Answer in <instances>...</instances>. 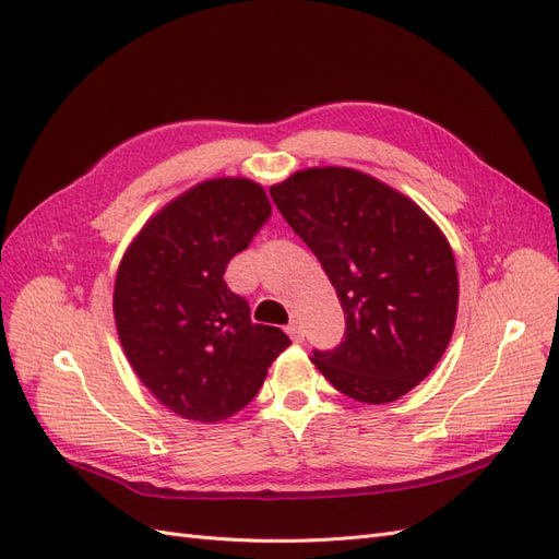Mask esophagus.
Segmentation results:
<instances>
[{
    "instance_id": "1",
    "label": "esophagus",
    "mask_w": 559,
    "mask_h": 559,
    "mask_svg": "<svg viewBox=\"0 0 559 559\" xmlns=\"http://www.w3.org/2000/svg\"><path fill=\"white\" fill-rule=\"evenodd\" d=\"M286 333H289V337H292L294 343H302V337H306V335H302V329H300L298 321H294V324L286 326Z\"/></svg>"
}]
</instances>
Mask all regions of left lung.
<instances>
[{
    "label": "left lung",
    "mask_w": 559,
    "mask_h": 559,
    "mask_svg": "<svg viewBox=\"0 0 559 559\" xmlns=\"http://www.w3.org/2000/svg\"><path fill=\"white\" fill-rule=\"evenodd\" d=\"M335 286L345 341L312 364L337 392L392 403L445 354L460 306L454 253L415 200L352 167H308L270 186Z\"/></svg>",
    "instance_id": "left-lung-1"
}]
</instances>
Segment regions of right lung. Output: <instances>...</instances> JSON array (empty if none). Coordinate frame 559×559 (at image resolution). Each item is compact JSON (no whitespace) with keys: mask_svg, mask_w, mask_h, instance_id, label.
<instances>
[{"mask_svg":"<svg viewBox=\"0 0 559 559\" xmlns=\"http://www.w3.org/2000/svg\"><path fill=\"white\" fill-rule=\"evenodd\" d=\"M273 212L247 177L205 179L160 207L128 245L114 282L118 341L142 384L191 421H224L259 394L292 345L253 324L224 273Z\"/></svg>","mask_w":559,"mask_h":559,"instance_id":"right-lung-1","label":"right lung"}]
</instances>
